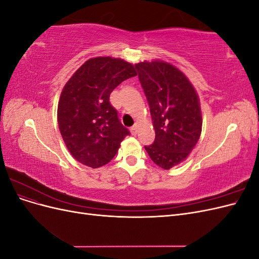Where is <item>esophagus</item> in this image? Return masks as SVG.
I'll use <instances>...</instances> for the list:
<instances>
[{
  "instance_id": "obj_1",
  "label": "esophagus",
  "mask_w": 259,
  "mask_h": 259,
  "mask_svg": "<svg viewBox=\"0 0 259 259\" xmlns=\"http://www.w3.org/2000/svg\"><path fill=\"white\" fill-rule=\"evenodd\" d=\"M137 132H138V127H137V125H135V126H133L132 128H131V133L133 135H136L137 134Z\"/></svg>"
}]
</instances>
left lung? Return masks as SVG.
I'll list each match as a JSON object with an SVG mask.
<instances>
[{"instance_id": "obj_1", "label": "left lung", "mask_w": 259, "mask_h": 259, "mask_svg": "<svg viewBox=\"0 0 259 259\" xmlns=\"http://www.w3.org/2000/svg\"><path fill=\"white\" fill-rule=\"evenodd\" d=\"M135 67L155 132L154 143L145 149L156 165L169 169L183 163L200 139L199 95L186 74L169 62L145 60Z\"/></svg>"}]
</instances>
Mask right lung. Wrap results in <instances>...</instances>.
Wrapping results in <instances>:
<instances>
[{"label": "right lung", "instance_id": "add662e5", "mask_svg": "<svg viewBox=\"0 0 259 259\" xmlns=\"http://www.w3.org/2000/svg\"><path fill=\"white\" fill-rule=\"evenodd\" d=\"M135 75V67L124 59L95 57L86 60L62 89L59 131L69 152L83 165H106L130 135L109 97L117 85Z\"/></svg>", "mask_w": 259, "mask_h": 259}]
</instances>
